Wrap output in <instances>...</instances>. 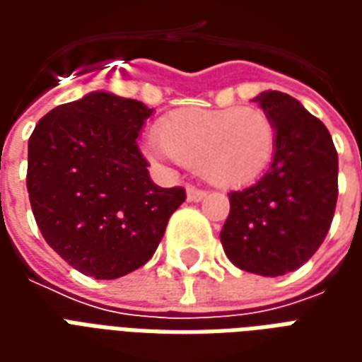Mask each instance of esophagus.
I'll return each mask as SVG.
<instances>
[{
  "mask_svg": "<svg viewBox=\"0 0 362 362\" xmlns=\"http://www.w3.org/2000/svg\"><path fill=\"white\" fill-rule=\"evenodd\" d=\"M186 194H188V202H192V204H197V202H202V199L207 197V192L196 188V186H188Z\"/></svg>",
  "mask_w": 362,
  "mask_h": 362,
  "instance_id": "esophagus-1",
  "label": "esophagus"
}]
</instances>
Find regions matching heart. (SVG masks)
I'll return each mask as SVG.
<instances>
[{"label":"heart","mask_w":362,"mask_h":362,"mask_svg":"<svg viewBox=\"0 0 362 362\" xmlns=\"http://www.w3.org/2000/svg\"><path fill=\"white\" fill-rule=\"evenodd\" d=\"M275 149V127L258 108H184L166 116L145 151L158 165L199 168L221 188L246 186L262 176Z\"/></svg>","instance_id":"1"}]
</instances>
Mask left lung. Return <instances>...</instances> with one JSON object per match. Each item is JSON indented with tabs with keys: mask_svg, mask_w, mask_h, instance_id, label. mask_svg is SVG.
<instances>
[{
	"mask_svg": "<svg viewBox=\"0 0 362 362\" xmlns=\"http://www.w3.org/2000/svg\"><path fill=\"white\" fill-rule=\"evenodd\" d=\"M275 127V153L254 186L230 192L221 230L227 258L244 272L277 277L298 269L324 243L337 204V151L327 127L293 96L254 98Z\"/></svg>",
	"mask_w": 362,
	"mask_h": 362,
	"instance_id": "obj_1",
	"label": "left lung"
}]
</instances>
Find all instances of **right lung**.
I'll list each match as a JSON object with an SVG mask.
<instances>
[{
	"label": "right lung",
	"instance_id": "1",
	"mask_svg": "<svg viewBox=\"0 0 362 362\" xmlns=\"http://www.w3.org/2000/svg\"><path fill=\"white\" fill-rule=\"evenodd\" d=\"M153 108L95 90L56 106L28 139L27 189L44 240L77 272L118 279L147 264L184 188L151 180L137 135Z\"/></svg>",
	"mask_w": 362,
	"mask_h": 362
}]
</instances>
